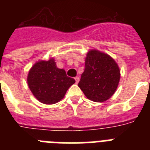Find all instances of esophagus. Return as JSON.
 <instances>
[{"label":"esophagus","instance_id":"obj_1","mask_svg":"<svg viewBox=\"0 0 150 150\" xmlns=\"http://www.w3.org/2000/svg\"><path fill=\"white\" fill-rule=\"evenodd\" d=\"M74 79H75V80H76V83H79V76H76V77L74 78Z\"/></svg>","mask_w":150,"mask_h":150}]
</instances>
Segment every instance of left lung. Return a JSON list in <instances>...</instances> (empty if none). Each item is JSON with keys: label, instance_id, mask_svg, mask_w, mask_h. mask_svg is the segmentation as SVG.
<instances>
[{"label": "left lung", "instance_id": "obj_1", "mask_svg": "<svg viewBox=\"0 0 150 150\" xmlns=\"http://www.w3.org/2000/svg\"><path fill=\"white\" fill-rule=\"evenodd\" d=\"M120 80L117 63L108 54L91 50L86 57L85 70L78 86L87 98L104 102L115 93Z\"/></svg>", "mask_w": 150, "mask_h": 150}]
</instances>
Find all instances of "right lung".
<instances>
[{
  "label": "right lung",
  "mask_w": 150,
  "mask_h": 150,
  "mask_svg": "<svg viewBox=\"0 0 150 150\" xmlns=\"http://www.w3.org/2000/svg\"><path fill=\"white\" fill-rule=\"evenodd\" d=\"M27 82L30 91L40 102L53 104L64 98L75 79L57 67L53 58L37 62L29 71Z\"/></svg>",
  "instance_id": "add662e5"
}]
</instances>
